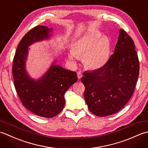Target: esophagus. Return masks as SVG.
I'll use <instances>...</instances> for the list:
<instances>
[{
    "label": "esophagus",
    "mask_w": 148,
    "mask_h": 148,
    "mask_svg": "<svg viewBox=\"0 0 148 148\" xmlns=\"http://www.w3.org/2000/svg\"><path fill=\"white\" fill-rule=\"evenodd\" d=\"M77 78L78 79H80L81 77L83 76V73L81 72H78L77 73Z\"/></svg>",
    "instance_id": "obj_1"
}]
</instances>
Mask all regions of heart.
<instances>
[{
  "instance_id": "heart-1",
  "label": "heart",
  "mask_w": 148,
  "mask_h": 148,
  "mask_svg": "<svg viewBox=\"0 0 148 148\" xmlns=\"http://www.w3.org/2000/svg\"><path fill=\"white\" fill-rule=\"evenodd\" d=\"M111 55V40L102 32L93 30L81 37L69 52V59L74 62L83 56L84 66L92 70L100 69L107 64Z\"/></svg>"
}]
</instances>
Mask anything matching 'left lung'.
Wrapping results in <instances>:
<instances>
[{
    "label": "left lung",
    "instance_id": "1",
    "mask_svg": "<svg viewBox=\"0 0 148 148\" xmlns=\"http://www.w3.org/2000/svg\"><path fill=\"white\" fill-rule=\"evenodd\" d=\"M139 62L131 37L119 30L114 54L104 67L84 72L81 81L90 111L97 116L119 111L131 98L139 77Z\"/></svg>",
    "mask_w": 148,
    "mask_h": 148
}]
</instances>
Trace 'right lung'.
I'll use <instances>...</instances> for the list:
<instances>
[{
    "instance_id": "1",
    "label": "right lung",
    "mask_w": 148,
    "mask_h": 148,
    "mask_svg": "<svg viewBox=\"0 0 148 148\" xmlns=\"http://www.w3.org/2000/svg\"><path fill=\"white\" fill-rule=\"evenodd\" d=\"M53 31L52 28L41 25L30 30L19 43L12 65L14 84L23 105L36 115L47 118L54 117L62 111L65 92L77 81L76 72L56 64V59L38 79L31 77L27 72L29 47L50 39Z\"/></svg>"
}]
</instances>
